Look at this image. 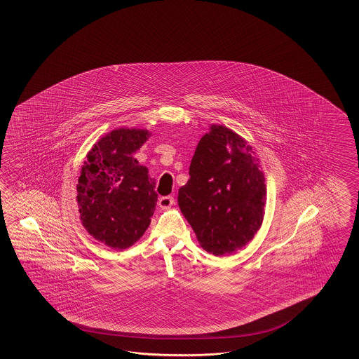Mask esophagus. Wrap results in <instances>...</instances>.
<instances>
[{
    "label": "esophagus",
    "instance_id": "esophagus-1",
    "mask_svg": "<svg viewBox=\"0 0 359 359\" xmlns=\"http://www.w3.org/2000/svg\"><path fill=\"white\" fill-rule=\"evenodd\" d=\"M175 204V198L172 196H163L159 198V207L162 209H170Z\"/></svg>",
    "mask_w": 359,
    "mask_h": 359
}]
</instances>
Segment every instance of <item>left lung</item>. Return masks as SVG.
Returning a JSON list of instances; mask_svg holds the SVG:
<instances>
[{
    "label": "left lung",
    "mask_w": 359,
    "mask_h": 359,
    "mask_svg": "<svg viewBox=\"0 0 359 359\" xmlns=\"http://www.w3.org/2000/svg\"><path fill=\"white\" fill-rule=\"evenodd\" d=\"M250 144L212 125L196 147L177 203L201 248L217 257L250 242L264 215V176Z\"/></svg>",
    "instance_id": "1"
}]
</instances>
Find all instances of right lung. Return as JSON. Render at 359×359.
I'll return each mask as SVG.
<instances>
[{"instance_id":"add662e5","label":"right lung","mask_w":359,"mask_h":359,"mask_svg":"<svg viewBox=\"0 0 359 359\" xmlns=\"http://www.w3.org/2000/svg\"><path fill=\"white\" fill-rule=\"evenodd\" d=\"M142 129H117L88 152L77 184V207L84 228L109 248L128 249L151 222L158 201L155 180L133 156L147 141Z\"/></svg>"}]
</instances>
